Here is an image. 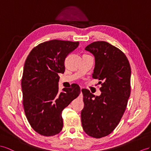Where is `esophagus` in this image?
I'll return each instance as SVG.
<instances>
[{
    "mask_svg": "<svg viewBox=\"0 0 151 151\" xmlns=\"http://www.w3.org/2000/svg\"><path fill=\"white\" fill-rule=\"evenodd\" d=\"M82 88L81 87V88H80V90H81V93H80V96H79L80 98H82V97H83V94H82Z\"/></svg>",
    "mask_w": 151,
    "mask_h": 151,
    "instance_id": "esophagus-1",
    "label": "esophagus"
}]
</instances>
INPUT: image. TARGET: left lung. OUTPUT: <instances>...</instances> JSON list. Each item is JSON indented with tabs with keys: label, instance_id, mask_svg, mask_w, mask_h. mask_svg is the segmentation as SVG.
<instances>
[{
	"label": "left lung",
	"instance_id": "8db88e82",
	"mask_svg": "<svg viewBox=\"0 0 151 151\" xmlns=\"http://www.w3.org/2000/svg\"><path fill=\"white\" fill-rule=\"evenodd\" d=\"M85 50L95 57L92 78L99 80L101 94L95 96L82 90L81 120L85 132L100 138L112 132L124 113L131 92V67L125 54L106 41L93 42Z\"/></svg>",
	"mask_w": 151,
	"mask_h": 151
}]
</instances>
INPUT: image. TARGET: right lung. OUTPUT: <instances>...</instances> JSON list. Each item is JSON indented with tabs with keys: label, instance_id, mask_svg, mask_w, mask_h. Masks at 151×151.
<instances>
[{
	"label": "right lung",
	"instance_id": "obj_1",
	"mask_svg": "<svg viewBox=\"0 0 151 151\" xmlns=\"http://www.w3.org/2000/svg\"><path fill=\"white\" fill-rule=\"evenodd\" d=\"M78 45V41H46L34 47L25 62L22 79L25 114L32 129L43 136L60 132L62 111L80 93L76 83L59 92L58 83L65 58Z\"/></svg>",
	"mask_w": 151,
	"mask_h": 151
}]
</instances>
